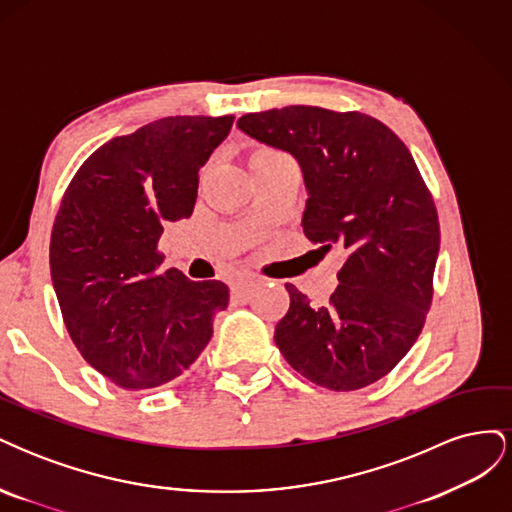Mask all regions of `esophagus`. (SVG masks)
Here are the masks:
<instances>
[{
    "mask_svg": "<svg viewBox=\"0 0 512 512\" xmlns=\"http://www.w3.org/2000/svg\"><path fill=\"white\" fill-rule=\"evenodd\" d=\"M254 292H256V284L250 282V280H239V282L232 284V288H230L232 299H237V301H241V303L250 301Z\"/></svg>",
    "mask_w": 512,
    "mask_h": 512,
    "instance_id": "34e87169",
    "label": "esophagus"
}]
</instances>
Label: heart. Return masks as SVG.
Wrapping results in <instances>:
<instances>
[{
    "mask_svg": "<svg viewBox=\"0 0 512 512\" xmlns=\"http://www.w3.org/2000/svg\"><path fill=\"white\" fill-rule=\"evenodd\" d=\"M292 158L288 156L286 151L282 149H275V147H260L252 153L250 158V166L260 168V166H271V164H280V162H290Z\"/></svg>",
    "mask_w": 512,
    "mask_h": 512,
    "instance_id": "b5f03b06",
    "label": "heart"
}]
</instances>
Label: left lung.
Masks as SVG:
<instances>
[{
	"label": "left lung",
	"instance_id": "left-lung-1",
	"mask_svg": "<svg viewBox=\"0 0 512 512\" xmlns=\"http://www.w3.org/2000/svg\"><path fill=\"white\" fill-rule=\"evenodd\" d=\"M237 126L299 160L309 192L303 232L346 250L327 307L286 284L290 307L275 344L301 376L331 391L374 384L423 331L433 297L440 222L404 141L359 111L284 106Z\"/></svg>",
	"mask_w": 512,
	"mask_h": 512
}]
</instances>
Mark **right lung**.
Listing matches in <instances>:
<instances>
[{
	"mask_svg": "<svg viewBox=\"0 0 512 512\" xmlns=\"http://www.w3.org/2000/svg\"><path fill=\"white\" fill-rule=\"evenodd\" d=\"M235 117L177 115L96 149L76 170L51 232V277L83 359L126 391L179 378L228 307V286L162 269L166 222L190 218L198 170Z\"/></svg>",
	"mask_w": 512,
	"mask_h": 512,
	"instance_id": "right-lung-1",
	"label": "right lung"
}]
</instances>
